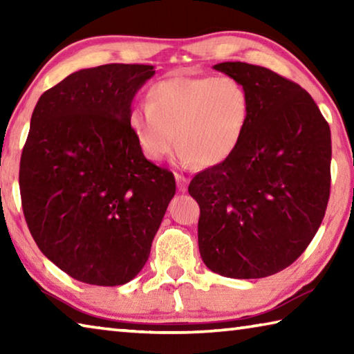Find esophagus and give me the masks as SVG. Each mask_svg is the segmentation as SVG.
Segmentation results:
<instances>
[{
	"instance_id": "34e87169",
	"label": "esophagus",
	"mask_w": 354,
	"mask_h": 354,
	"mask_svg": "<svg viewBox=\"0 0 354 354\" xmlns=\"http://www.w3.org/2000/svg\"><path fill=\"white\" fill-rule=\"evenodd\" d=\"M175 179H176V184H178V190L179 192L187 190V184H189V179L187 178H185L184 175H179V173H176Z\"/></svg>"
}]
</instances>
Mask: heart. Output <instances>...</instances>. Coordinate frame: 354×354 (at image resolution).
I'll return each instance as SVG.
<instances>
[{"label":"heart","mask_w":354,"mask_h":354,"mask_svg":"<svg viewBox=\"0 0 354 354\" xmlns=\"http://www.w3.org/2000/svg\"><path fill=\"white\" fill-rule=\"evenodd\" d=\"M251 98L231 76H173L148 88L147 106H136L128 123L151 162L179 147L183 164L214 167L230 158L247 131Z\"/></svg>","instance_id":"1"}]
</instances>
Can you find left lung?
<instances>
[{
	"label": "left lung",
	"instance_id": "left-lung-1",
	"mask_svg": "<svg viewBox=\"0 0 354 354\" xmlns=\"http://www.w3.org/2000/svg\"><path fill=\"white\" fill-rule=\"evenodd\" d=\"M214 68L247 87L251 115L236 151L189 184L200 254L221 277L266 278L301 256L325 217L331 131L297 82L245 62Z\"/></svg>",
	"mask_w": 354,
	"mask_h": 354
}]
</instances>
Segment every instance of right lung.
Listing matches in <instances>:
<instances>
[{"mask_svg":"<svg viewBox=\"0 0 354 354\" xmlns=\"http://www.w3.org/2000/svg\"><path fill=\"white\" fill-rule=\"evenodd\" d=\"M153 65L75 71L39 98L20 160L21 206L48 259L81 283L120 286L148 261L176 184L128 123Z\"/></svg>","mask_w":354,"mask_h":354,"instance_id":"add662e5","label":"right lung"}]
</instances>
